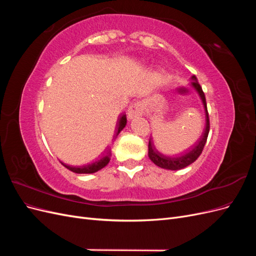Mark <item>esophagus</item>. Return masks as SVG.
Masks as SVG:
<instances>
[{"mask_svg": "<svg viewBox=\"0 0 256 256\" xmlns=\"http://www.w3.org/2000/svg\"><path fill=\"white\" fill-rule=\"evenodd\" d=\"M143 113V106L140 102H136L134 104L131 106L128 110V118H138V116L142 115Z\"/></svg>", "mask_w": 256, "mask_h": 256, "instance_id": "esophagus-1", "label": "esophagus"}]
</instances>
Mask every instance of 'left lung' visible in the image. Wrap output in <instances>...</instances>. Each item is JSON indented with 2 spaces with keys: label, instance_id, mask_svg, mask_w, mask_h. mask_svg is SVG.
<instances>
[{
  "label": "left lung",
  "instance_id": "8db88e82",
  "mask_svg": "<svg viewBox=\"0 0 256 256\" xmlns=\"http://www.w3.org/2000/svg\"><path fill=\"white\" fill-rule=\"evenodd\" d=\"M192 82H191V86L194 88L198 94L200 95V99H202V102L204 106L205 109V114H206V124H205V129L203 131L202 136L198 140V142L190 146V148L187 150V152H184V154H182L180 156H174V157H170V156H166V154L159 152L156 147H154L152 138L150 140L148 143V157L150 159L154 162V164L166 168V170H171V171H176V170H180L184 168L186 166H190L191 164H193L198 157L200 154H202L204 146L206 144L207 141V136L209 134V118H208V112H207V104H206V98H205V94L200 88V85L198 82V79L196 76H191Z\"/></svg>",
  "mask_w": 256,
  "mask_h": 256
}]
</instances>
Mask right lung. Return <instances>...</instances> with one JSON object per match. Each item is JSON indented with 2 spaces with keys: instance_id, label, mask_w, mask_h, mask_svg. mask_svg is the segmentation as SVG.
Segmentation results:
<instances>
[{
  "instance_id": "obj_1",
  "label": "right lung",
  "mask_w": 256,
  "mask_h": 256,
  "mask_svg": "<svg viewBox=\"0 0 256 256\" xmlns=\"http://www.w3.org/2000/svg\"><path fill=\"white\" fill-rule=\"evenodd\" d=\"M127 124V118L125 114H122L120 116V118L118 120V127H116V134L115 136H118V134L120 131L125 128ZM104 152L106 154H104V156L100 158L99 160L92 162V164H85L82 166H69L64 164V162L60 161V164H63L65 168H67L68 170H70L72 172L74 173H78V174H92V173H95L99 170H102V168H104L108 164H109L110 161V157H111V150H104Z\"/></svg>"
}]
</instances>
